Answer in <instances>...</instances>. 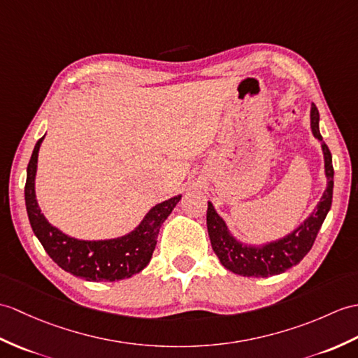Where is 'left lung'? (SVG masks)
Segmentation results:
<instances>
[{
  "label": "left lung",
  "mask_w": 358,
  "mask_h": 358,
  "mask_svg": "<svg viewBox=\"0 0 358 358\" xmlns=\"http://www.w3.org/2000/svg\"><path fill=\"white\" fill-rule=\"evenodd\" d=\"M310 120L313 136L320 141L322 146L327 189L323 190V195L315 209L293 231L261 245L243 243L231 235L226 221L215 210L213 204L210 201L207 203V231H209L213 252L220 257L224 267L239 276L268 278L294 267L311 250L314 239L331 209L332 187H334L332 155L320 136L319 111L314 103H311Z\"/></svg>",
  "instance_id": "8db88e82"
}]
</instances>
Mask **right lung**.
Masks as SVG:
<instances>
[{
    "label": "right lung",
    "instance_id": "add662e5",
    "mask_svg": "<svg viewBox=\"0 0 358 358\" xmlns=\"http://www.w3.org/2000/svg\"><path fill=\"white\" fill-rule=\"evenodd\" d=\"M44 137L36 141L33 149L27 166L24 196L33 234L43 244L48 256L66 273L91 282L122 280L140 273L151 261L162 224L178 204L181 195L151 207L138 226L123 236L97 241L73 238L48 222L36 199L38 154Z\"/></svg>",
    "mask_w": 358,
    "mask_h": 358
}]
</instances>
